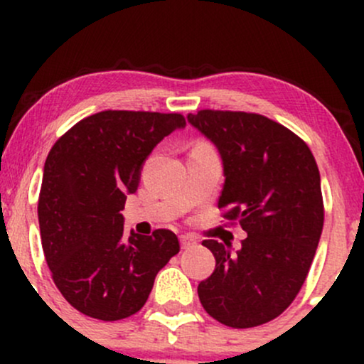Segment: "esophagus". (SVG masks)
Returning a JSON list of instances; mask_svg holds the SVG:
<instances>
[{"instance_id": "34e87169", "label": "esophagus", "mask_w": 364, "mask_h": 364, "mask_svg": "<svg viewBox=\"0 0 364 364\" xmlns=\"http://www.w3.org/2000/svg\"><path fill=\"white\" fill-rule=\"evenodd\" d=\"M179 241H181L183 248H190V246L196 245V237L191 236V235H181V236H179Z\"/></svg>"}]
</instances>
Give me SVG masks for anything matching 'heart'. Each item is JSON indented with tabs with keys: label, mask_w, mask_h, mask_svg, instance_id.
<instances>
[{
	"label": "heart",
	"mask_w": 364,
	"mask_h": 364,
	"mask_svg": "<svg viewBox=\"0 0 364 364\" xmlns=\"http://www.w3.org/2000/svg\"><path fill=\"white\" fill-rule=\"evenodd\" d=\"M200 145H205V144H200Z\"/></svg>",
	"instance_id": "obj_1"
}]
</instances>
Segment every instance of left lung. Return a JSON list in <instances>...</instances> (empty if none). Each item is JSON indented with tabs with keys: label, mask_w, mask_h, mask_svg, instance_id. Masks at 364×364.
I'll use <instances>...</instances> for the list:
<instances>
[{
	"label": "left lung",
	"mask_w": 364,
	"mask_h": 364,
	"mask_svg": "<svg viewBox=\"0 0 364 364\" xmlns=\"http://www.w3.org/2000/svg\"><path fill=\"white\" fill-rule=\"evenodd\" d=\"M188 123L219 150L224 186L219 208L240 223L241 248L205 240L215 270L198 284L212 318L250 328L277 318L294 301L310 270L323 200L315 157L298 135L255 112L203 109Z\"/></svg>",
	"instance_id": "obj_1"
}]
</instances>
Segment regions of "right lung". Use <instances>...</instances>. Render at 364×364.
I'll return each instance as SVG.
<instances>
[{
  "mask_svg": "<svg viewBox=\"0 0 364 364\" xmlns=\"http://www.w3.org/2000/svg\"><path fill=\"white\" fill-rule=\"evenodd\" d=\"M185 127L178 112L102 111L49 150L37 205L41 240L54 284L83 315L114 321L136 313L179 252L169 229L124 235L121 210L154 147Z\"/></svg>",
  "mask_w": 364,
  "mask_h": 364,
  "instance_id": "obj_1",
  "label": "right lung"
}]
</instances>
